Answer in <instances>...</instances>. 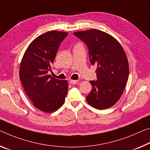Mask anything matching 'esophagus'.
Masks as SVG:
<instances>
[{"mask_svg": "<svg viewBox=\"0 0 150 150\" xmlns=\"http://www.w3.org/2000/svg\"><path fill=\"white\" fill-rule=\"evenodd\" d=\"M69 82H70L71 84L74 85V84H76V83H77L79 82V80H73V79H71V80L69 81Z\"/></svg>", "mask_w": 150, "mask_h": 150, "instance_id": "1", "label": "esophagus"}]
</instances>
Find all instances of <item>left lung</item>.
<instances>
[{
    "label": "left lung",
    "mask_w": 150,
    "mask_h": 150,
    "mask_svg": "<svg viewBox=\"0 0 150 150\" xmlns=\"http://www.w3.org/2000/svg\"><path fill=\"white\" fill-rule=\"evenodd\" d=\"M89 49L90 62L97 66V80L90 81L92 89L87 103L97 109H105L122 97L129 77V63L121 44L111 35L97 29L73 33Z\"/></svg>",
    "instance_id": "left-lung-1"
}]
</instances>
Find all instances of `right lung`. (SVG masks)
<instances>
[{
	"label": "right lung",
	"instance_id": "add662e5",
	"mask_svg": "<svg viewBox=\"0 0 150 150\" xmlns=\"http://www.w3.org/2000/svg\"><path fill=\"white\" fill-rule=\"evenodd\" d=\"M68 33L51 30L35 39L24 53L19 77L33 105L40 111L52 113L63 105L68 91L66 80L48 75L59 47Z\"/></svg>",
	"mask_w": 150,
	"mask_h": 150
}]
</instances>
